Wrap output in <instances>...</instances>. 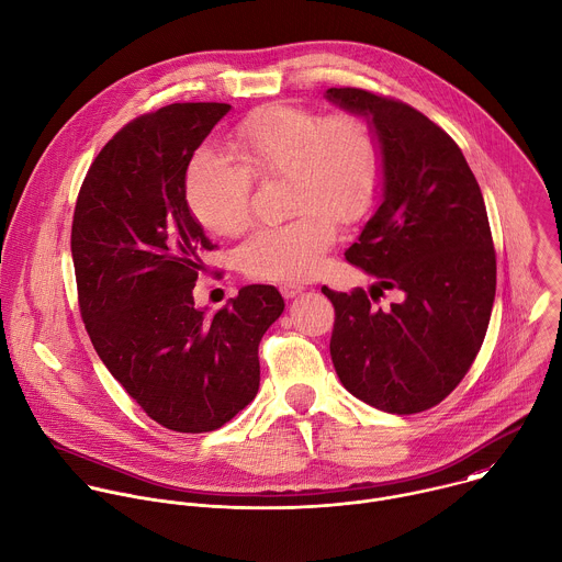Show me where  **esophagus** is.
Returning a JSON list of instances; mask_svg holds the SVG:
<instances>
[{
  "label": "esophagus",
  "instance_id": "esophagus-1",
  "mask_svg": "<svg viewBox=\"0 0 562 562\" xmlns=\"http://www.w3.org/2000/svg\"><path fill=\"white\" fill-rule=\"evenodd\" d=\"M302 291H304V286H302V284H295V282H284V284H280V293H282L286 300L300 295Z\"/></svg>",
  "mask_w": 562,
  "mask_h": 562
}]
</instances>
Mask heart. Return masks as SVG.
I'll return each mask as SVG.
<instances>
[{
    "mask_svg": "<svg viewBox=\"0 0 562 562\" xmlns=\"http://www.w3.org/2000/svg\"><path fill=\"white\" fill-rule=\"evenodd\" d=\"M238 162L214 151L192 156L184 201L203 229L238 236L251 221L254 180L284 176V225L256 229L238 249L240 269L258 280L297 282L317 273L339 225L361 221L378 199L384 151L363 116H319L273 103L256 110L229 134Z\"/></svg>",
    "mask_w": 562,
    "mask_h": 562,
    "instance_id": "obj_1",
    "label": "heart"
}]
</instances>
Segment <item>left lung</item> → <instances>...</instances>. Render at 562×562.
I'll return each instance as SVG.
<instances>
[{"mask_svg": "<svg viewBox=\"0 0 562 562\" xmlns=\"http://www.w3.org/2000/svg\"><path fill=\"white\" fill-rule=\"evenodd\" d=\"M326 99L375 127L382 203L346 260L403 300L372 307L363 289L337 293L330 357L344 389L372 408L413 415L443 402L465 378L492 315L496 256L481 187L459 145L419 110L359 88Z\"/></svg>", "mask_w": 562, "mask_h": 562, "instance_id": "8db88e82", "label": "left lung"}]
</instances>
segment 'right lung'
I'll return each instance as SVG.
<instances>
[{"instance_id": "obj_1", "label": "right lung", "mask_w": 562, "mask_h": 562, "mask_svg": "<svg viewBox=\"0 0 562 562\" xmlns=\"http://www.w3.org/2000/svg\"><path fill=\"white\" fill-rule=\"evenodd\" d=\"M229 103H171L116 132L90 165L72 218L79 308L112 378L156 424L210 432L249 406L258 346L282 315L276 286L251 284L225 308L194 304L216 245L184 201L194 151Z\"/></svg>"}]
</instances>
